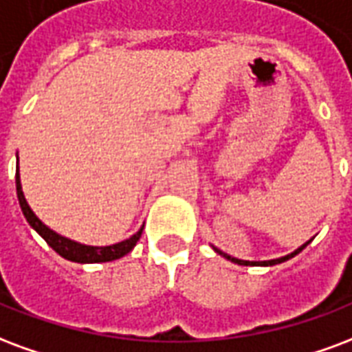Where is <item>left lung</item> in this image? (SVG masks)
Returning <instances> with one entry per match:
<instances>
[{
	"label": "left lung",
	"mask_w": 352,
	"mask_h": 352,
	"mask_svg": "<svg viewBox=\"0 0 352 352\" xmlns=\"http://www.w3.org/2000/svg\"><path fill=\"white\" fill-rule=\"evenodd\" d=\"M308 242H306L304 246H300V248H298V250H295L293 254H289V256H285V257H280V259H272V261H242V259H236V257H231V256H228V254H223V252H220V250H218V248H214V252H216V254H220V256L226 257V259H229V261L236 263V265H246V267H248V265H265V267H269V265H278V263L287 261V259H291V257H295L296 254H300L302 250L308 246Z\"/></svg>",
	"instance_id": "8db88e82"
}]
</instances>
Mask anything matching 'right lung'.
<instances>
[{
  "mask_svg": "<svg viewBox=\"0 0 352 352\" xmlns=\"http://www.w3.org/2000/svg\"><path fill=\"white\" fill-rule=\"evenodd\" d=\"M16 196L18 201H20V207H22V212L25 216V220L30 222V226L38 235L43 236L44 241L48 242V246L52 250H56L57 254L65 259L74 263H106L113 261V259H119L129 254L130 250L136 246V242L140 241L142 236V231L140 229L136 235H132L130 239L123 242H117V244H111V246H85V244H78V242L70 241V239H65V236L57 235L52 229H48L44 226L37 216L33 214V210L30 209V205L25 201L22 192V184H20V175L16 171Z\"/></svg>",
  "mask_w": 352,
  "mask_h": 352,
  "instance_id": "obj_1",
  "label": "right lung"
}]
</instances>
